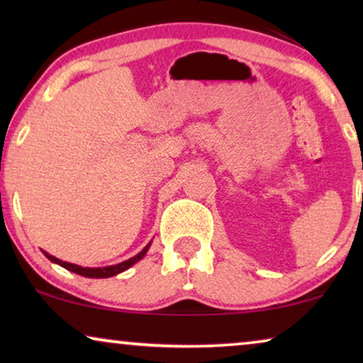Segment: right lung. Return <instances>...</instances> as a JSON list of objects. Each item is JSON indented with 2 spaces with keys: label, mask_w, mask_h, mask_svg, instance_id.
Instances as JSON below:
<instances>
[{
  "label": "right lung",
  "mask_w": 363,
  "mask_h": 363,
  "mask_svg": "<svg viewBox=\"0 0 363 363\" xmlns=\"http://www.w3.org/2000/svg\"><path fill=\"white\" fill-rule=\"evenodd\" d=\"M148 246H150V245H147L145 247H143V250H142L140 252H138L137 256L130 257V259L123 261V262H121V264H116V266H107V267H81V266L71 264V262H66V261L57 259V257H54V256H51V255H48V252H44V255H46L48 259H51L52 262H56V264H59V266L66 267L67 271L76 272V274H81V276H86V277H111V276H116V274H118V272H122V271L128 269V267L135 264L137 261H140L142 257L145 256V252L148 251Z\"/></svg>",
  "instance_id": "obj_1"
}]
</instances>
